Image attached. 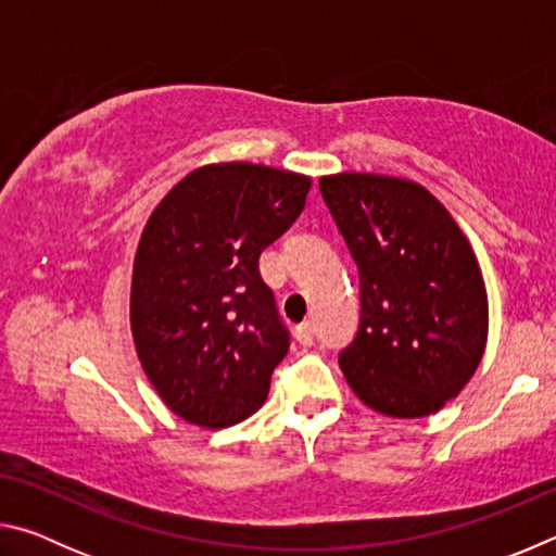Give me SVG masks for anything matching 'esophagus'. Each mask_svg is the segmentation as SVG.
I'll list each match as a JSON object with an SVG mask.
<instances>
[{"label":"esophagus","instance_id":"34e87169","mask_svg":"<svg viewBox=\"0 0 556 556\" xmlns=\"http://www.w3.org/2000/svg\"><path fill=\"white\" fill-rule=\"evenodd\" d=\"M314 338H316V326H314V321H304V324L296 326V341H299L301 345H312Z\"/></svg>","mask_w":556,"mask_h":556}]
</instances>
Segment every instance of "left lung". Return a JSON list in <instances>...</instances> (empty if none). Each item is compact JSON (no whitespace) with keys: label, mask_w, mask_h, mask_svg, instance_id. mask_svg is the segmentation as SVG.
<instances>
[{"label":"left lung","mask_w":556,"mask_h":556,"mask_svg":"<svg viewBox=\"0 0 556 556\" xmlns=\"http://www.w3.org/2000/svg\"><path fill=\"white\" fill-rule=\"evenodd\" d=\"M318 188L361 277V324L338 355L345 380L375 412L427 417L464 390L485 351L473 250L419 184L338 174Z\"/></svg>","instance_id":"8db88e82"}]
</instances>
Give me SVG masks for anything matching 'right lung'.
<instances>
[{
	"label": "right lung",
	"mask_w": 556,
	"mask_h": 556,
	"mask_svg": "<svg viewBox=\"0 0 556 556\" xmlns=\"http://www.w3.org/2000/svg\"><path fill=\"white\" fill-rule=\"evenodd\" d=\"M312 178L257 164L188 174L156 205L131 277V336L178 417L223 429L262 407L291 336L260 255L289 230Z\"/></svg>",
	"instance_id": "right-lung-1"
}]
</instances>
